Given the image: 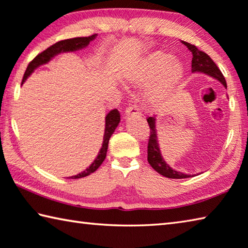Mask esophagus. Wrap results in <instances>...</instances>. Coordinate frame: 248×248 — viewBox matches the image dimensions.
<instances>
[{"label":"esophagus","mask_w":248,"mask_h":248,"mask_svg":"<svg viewBox=\"0 0 248 248\" xmlns=\"http://www.w3.org/2000/svg\"><path fill=\"white\" fill-rule=\"evenodd\" d=\"M125 115H136L139 116L141 115V112H140L139 107L136 105H129L127 108H125Z\"/></svg>","instance_id":"1"}]
</instances>
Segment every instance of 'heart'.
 Segmentation results:
<instances>
[{
	"instance_id": "obj_1",
	"label": "heart",
	"mask_w": 248,
	"mask_h": 248,
	"mask_svg": "<svg viewBox=\"0 0 248 248\" xmlns=\"http://www.w3.org/2000/svg\"><path fill=\"white\" fill-rule=\"evenodd\" d=\"M173 56L167 52L158 51L147 58L143 64L132 70L128 76V80L132 84H140L151 79H154L160 73V83L164 85H172L181 79L183 68L180 62H172Z\"/></svg>"
}]
</instances>
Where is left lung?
I'll use <instances>...</instances> for the list:
<instances>
[{"mask_svg":"<svg viewBox=\"0 0 248 248\" xmlns=\"http://www.w3.org/2000/svg\"><path fill=\"white\" fill-rule=\"evenodd\" d=\"M190 52L193 54L192 58V71L193 73H204L211 76V77L219 80L224 87L227 88V82L224 79L223 75L220 69L215 64L214 61L207 55L205 52L200 51L195 46H193L191 43L183 42ZM148 125H150V139H148L147 144V161L155 169L157 172L164 175L166 178L170 179H183V178H190L193 177L191 174H184L182 172H178L174 169L170 168L168 164H166L163 156L160 154L159 150V144L157 141V134L155 129V118L154 117H148L146 119Z\"/></svg>","mask_w":248,"mask_h":248,"instance_id":"obj_1","label":"left lung"}]
</instances>
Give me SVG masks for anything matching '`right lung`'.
<instances>
[{
  "mask_svg": "<svg viewBox=\"0 0 248 248\" xmlns=\"http://www.w3.org/2000/svg\"><path fill=\"white\" fill-rule=\"evenodd\" d=\"M95 37H96V34H92V35H89V37H81V38L62 40V41L56 42L55 44H53V46L47 47L46 49H44L43 52L38 54V55L29 62V65H28V67H27V69L25 71L24 78H22V82H25V80L29 77L31 73H32V71L37 68V67H39L40 65L46 64V62L51 60L53 56H55L56 54L62 53V52H73V51H77V49H80V48H83L87 46L93 39H95ZM119 121H120V114L116 108L111 109L108 114L106 115L104 138H103V144H102L100 152H98L97 157L94 159L93 163L89 166V168L82 171V172L78 173L77 175L71 177V179H79V178L87 177V175L91 174L98 167H100L106 157L109 139L111 137V134L114 133L115 129L117 128V125H118Z\"/></svg>",
  "mask_w": 248,
  "mask_h": 248,
  "instance_id": "obj_1",
  "label": "right lung"
}]
</instances>
